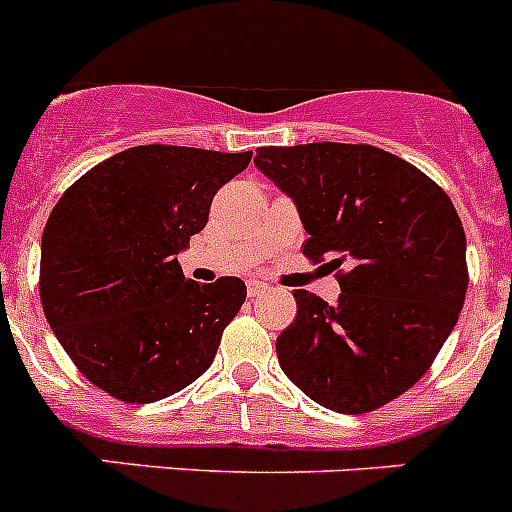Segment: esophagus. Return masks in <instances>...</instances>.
<instances>
[{
    "label": "esophagus",
    "mask_w": 512,
    "mask_h": 512,
    "mask_svg": "<svg viewBox=\"0 0 512 512\" xmlns=\"http://www.w3.org/2000/svg\"><path fill=\"white\" fill-rule=\"evenodd\" d=\"M266 289H269V284H266V282H259V279H251V282H248V297H259V295H264Z\"/></svg>",
    "instance_id": "34e87169"
}]
</instances>
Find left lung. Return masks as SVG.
Masks as SVG:
<instances>
[{
    "label": "left lung",
    "instance_id": "8db88e82",
    "mask_svg": "<svg viewBox=\"0 0 512 512\" xmlns=\"http://www.w3.org/2000/svg\"><path fill=\"white\" fill-rule=\"evenodd\" d=\"M256 166L295 200L305 253L338 271L328 305L297 289L277 338L282 372L336 413L377 410L408 392L454 330L467 295V235L433 179L366 143L264 146Z\"/></svg>",
    "mask_w": 512,
    "mask_h": 512
}]
</instances>
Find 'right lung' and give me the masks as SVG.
<instances>
[{"label":"right lung","mask_w":512,"mask_h":512,"mask_svg":"<svg viewBox=\"0 0 512 512\" xmlns=\"http://www.w3.org/2000/svg\"><path fill=\"white\" fill-rule=\"evenodd\" d=\"M251 151L135 146L89 169L53 207L40 243V302L84 377L122 402H156L202 377L246 284H197L176 253Z\"/></svg>","instance_id":"1"}]
</instances>
